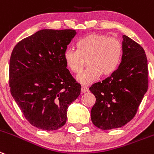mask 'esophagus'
<instances>
[{"mask_svg":"<svg viewBox=\"0 0 154 154\" xmlns=\"http://www.w3.org/2000/svg\"><path fill=\"white\" fill-rule=\"evenodd\" d=\"M81 92L82 93H87L89 92V89L86 86H82L81 87Z\"/></svg>","mask_w":154,"mask_h":154,"instance_id":"34e87169","label":"esophagus"}]
</instances>
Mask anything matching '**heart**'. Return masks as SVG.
<instances>
[{
    "label": "heart",
    "mask_w": 154,
    "mask_h": 154,
    "mask_svg": "<svg viewBox=\"0 0 154 154\" xmlns=\"http://www.w3.org/2000/svg\"><path fill=\"white\" fill-rule=\"evenodd\" d=\"M77 50L67 48L64 59L69 70L75 74L81 72L86 64L88 67L77 77L83 84H90L100 75H111L117 70L123 54L122 45L119 39L104 34L92 33L77 43Z\"/></svg>",
    "instance_id": "b5f03b06"
}]
</instances>
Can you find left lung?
I'll return each instance as SVG.
<instances>
[{
	"label": "left lung",
	"instance_id": "left-lung-1",
	"mask_svg": "<svg viewBox=\"0 0 154 154\" xmlns=\"http://www.w3.org/2000/svg\"><path fill=\"white\" fill-rule=\"evenodd\" d=\"M123 54L119 67L109 77L90 87L96 97L91 120L102 130L118 128L129 122L148 88L147 59L143 48L122 35Z\"/></svg>",
	"mask_w": 154,
	"mask_h": 154
}]
</instances>
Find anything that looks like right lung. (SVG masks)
Listing matches in <instances>:
<instances>
[{"mask_svg":"<svg viewBox=\"0 0 154 154\" xmlns=\"http://www.w3.org/2000/svg\"><path fill=\"white\" fill-rule=\"evenodd\" d=\"M74 29H41L19 42L11 53L13 98L32 125L54 131L64 125L67 108L80 93L64 59Z\"/></svg>","mask_w":154,"mask_h":154,"instance_id":"right-lung-1","label":"right lung"}]
</instances>
